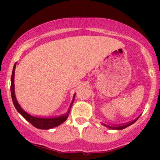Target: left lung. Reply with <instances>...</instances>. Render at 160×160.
Wrapping results in <instances>:
<instances>
[{"label":"left lung","instance_id":"1","mask_svg":"<svg viewBox=\"0 0 160 160\" xmlns=\"http://www.w3.org/2000/svg\"><path fill=\"white\" fill-rule=\"evenodd\" d=\"M137 119H138V118H136V119H135V120L132 121V122H129V123H127V124H125V125H112V126H111V125H106V124H103V123H102V125H104V126H106V127H107V128H111V129L121 130V129H124V128H127V127L130 126L131 125H132V124H133V123H135V122L137 121Z\"/></svg>","mask_w":160,"mask_h":160}]
</instances>
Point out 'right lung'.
I'll return each mask as SVG.
<instances>
[{
    "label": "right lung",
    "instance_id": "right-lung-1",
    "mask_svg": "<svg viewBox=\"0 0 160 160\" xmlns=\"http://www.w3.org/2000/svg\"><path fill=\"white\" fill-rule=\"evenodd\" d=\"M16 67V63L14 64V68H13L12 71V75H11V98H12L13 104H14V107H15L16 110L18 111L28 122H30L34 127L37 128H39V129H50V128H52L54 127L58 126V125H61L62 122H65L67 120V117H68V114L70 113L71 106H72V103L74 101V97L73 99H72V103L70 104V107L69 108L68 111H67V114H63V115L59 116V117L56 118H38V117H35V116H32L31 114H28L26 111H25L22 108V107L20 106V104H18V102L16 100L15 94H14V70H15Z\"/></svg>",
    "mask_w": 160,
    "mask_h": 160
}]
</instances>
